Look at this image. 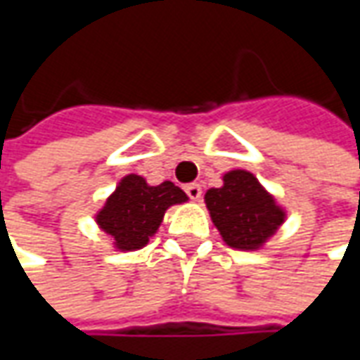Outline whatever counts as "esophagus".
I'll return each instance as SVG.
<instances>
[{"instance_id":"obj_1","label":"esophagus","mask_w":360,"mask_h":360,"mask_svg":"<svg viewBox=\"0 0 360 360\" xmlns=\"http://www.w3.org/2000/svg\"><path fill=\"white\" fill-rule=\"evenodd\" d=\"M186 194L192 198V200H200L202 198V184L198 182H192L186 186Z\"/></svg>"}]
</instances>
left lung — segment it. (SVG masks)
Segmentation results:
<instances>
[{"instance_id": "obj_1", "label": "left lung", "mask_w": 360, "mask_h": 360, "mask_svg": "<svg viewBox=\"0 0 360 360\" xmlns=\"http://www.w3.org/2000/svg\"><path fill=\"white\" fill-rule=\"evenodd\" d=\"M224 184L204 194L206 208L222 240L236 250H258L284 222L286 212L246 170H230Z\"/></svg>"}]
</instances>
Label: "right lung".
I'll list each match as a JSON object with an SVG mask.
<instances>
[{"label": "right lung", "mask_w": 360, "mask_h": 360, "mask_svg": "<svg viewBox=\"0 0 360 360\" xmlns=\"http://www.w3.org/2000/svg\"><path fill=\"white\" fill-rule=\"evenodd\" d=\"M186 200L184 190L170 180L150 186L142 176L128 174L96 214V222L118 250H138L156 234L166 210Z\"/></svg>", "instance_id": "right-lung-1"}]
</instances>
